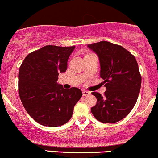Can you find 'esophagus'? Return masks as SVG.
Here are the masks:
<instances>
[{
	"instance_id": "obj_1",
	"label": "esophagus",
	"mask_w": 158,
	"mask_h": 158,
	"mask_svg": "<svg viewBox=\"0 0 158 158\" xmlns=\"http://www.w3.org/2000/svg\"><path fill=\"white\" fill-rule=\"evenodd\" d=\"M89 95H90V91L83 90V96H84V97H88Z\"/></svg>"
}]
</instances>
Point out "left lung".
Returning a JSON list of instances; mask_svg holds the SVG:
<instances>
[{"label":"left lung","instance_id":"1","mask_svg":"<svg viewBox=\"0 0 158 158\" xmlns=\"http://www.w3.org/2000/svg\"><path fill=\"white\" fill-rule=\"evenodd\" d=\"M100 60V77L106 88L103 96L92 94L97 99L91 113L98 121L115 123L127 115L139 97L141 76L135 58L123 46L101 41L87 45Z\"/></svg>","mask_w":158,"mask_h":158}]
</instances>
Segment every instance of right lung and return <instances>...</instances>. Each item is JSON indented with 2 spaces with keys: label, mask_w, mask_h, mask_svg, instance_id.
<instances>
[{
  "label": "right lung",
  "mask_w": 158,
  "mask_h": 158,
  "mask_svg": "<svg viewBox=\"0 0 158 158\" xmlns=\"http://www.w3.org/2000/svg\"><path fill=\"white\" fill-rule=\"evenodd\" d=\"M75 46L45 45L27 55L19 70V95L28 114L40 125L56 127L65 124L82 97L77 87L69 90L57 83L67 70Z\"/></svg>",
  "instance_id": "obj_1"
}]
</instances>
